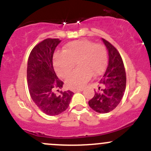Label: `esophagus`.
I'll use <instances>...</instances> for the list:
<instances>
[{
	"instance_id": "1",
	"label": "esophagus",
	"mask_w": 151,
	"mask_h": 151,
	"mask_svg": "<svg viewBox=\"0 0 151 151\" xmlns=\"http://www.w3.org/2000/svg\"><path fill=\"white\" fill-rule=\"evenodd\" d=\"M83 91V88H77V89L72 90V91L74 93H77V92H81Z\"/></svg>"
}]
</instances>
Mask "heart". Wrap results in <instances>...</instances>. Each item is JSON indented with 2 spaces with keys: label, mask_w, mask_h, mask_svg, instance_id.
I'll use <instances>...</instances> for the list:
<instances>
[{
  "label": "heart",
  "mask_w": 151,
  "mask_h": 151,
  "mask_svg": "<svg viewBox=\"0 0 151 151\" xmlns=\"http://www.w3.org/2000/svg\"><path fill=\"white\" fill-rule=\"evenodd\" d=\"M77 63V69L70 74L66 80L68 88H81L93 76L102 74L107 65V53L101 45L88 39L74 41L68 43L63 52H57L53 57V66L62 78L69 74Z\"/></svg>",
  "instance_id": "heart-1"
}]
</instances>
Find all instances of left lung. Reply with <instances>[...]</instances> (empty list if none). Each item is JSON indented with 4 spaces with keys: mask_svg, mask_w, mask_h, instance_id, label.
Segmentation results:
<instances>
[{
    "mask_svg": "<svg viewBox=\"0 0 151 151\" xmlns=\"http://www.w3.org/2000/svg\"><path fill=\"white\" fill-rule=\"evenodd\" d=\"M109 55L108 66L103 77L99 81L101 88L99 87L93 98L88 104L99 113H107L113 110L122 99L126 85V76L121 56L115 47L104 39Z\"/></svg>",
    "mask_w": 151,
    "mask_h": 151,
    "instance_id": "8db88e82",
    "label": "left lung"
}]
</instances>
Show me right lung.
Here are the masks:
<instances>
[{
	"instance_id": "add662e5",
	"label": "right lung",
	"mask_w": 151,
	"mask_h": 151,
	"mask_svg": "<svg viewBox=\"0 0 151 151\" xmlns=\"http://www.w3.org/2000/svg\"><path fill=\"white\" fill-rule=\"evenodd\" d=\"M59 39H47L33 47L27 67V82L31 99L48 115H58L68 108L74 93L60 91L63 83L58 78L52 65L53 54L60 43Z\"/></svg>"
}]
</instances>
